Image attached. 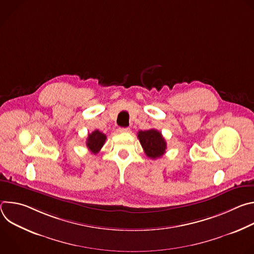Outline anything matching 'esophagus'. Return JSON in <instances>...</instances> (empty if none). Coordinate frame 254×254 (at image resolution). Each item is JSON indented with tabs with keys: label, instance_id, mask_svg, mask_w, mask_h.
<instances>
[{
	"label": "esophagus",
	"instance_id": "34e87169",
	"mask_svg": "<svg viewBox=\"0 0 254 254\" xmlns=\"http://www.w3.org/2000/svg\"><path fill=\"white\" fill-rule=\"evenodd\" d=\"M119 131H120V132H129V131H130V128H129V127H120V128H119Z\"/></svg>",
	"mask_w": 254,
	"mask_h": 254
}]
</instances>
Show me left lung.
I'll list each match as a JSON object with an SVG mask.
<instances>
[{
    "instance_id": "1",
    "label": "left lung",
    "mask_w": 254,
    "mask_h": 254,
    "mask_svg": "<svg viewBox=\"0 0 254 254\" xmlns=\"http://www.w3.org/2000/svg\"><path fill=\"white\" fill-rule=\"evenodd\" d=\"M137 137L144 154L149 158L155 160L157 158H161L166 153L167 142L159 130L154 128L140 130L137 133Z\"/></svg>"
}]
</instances>
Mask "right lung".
Segmentation results:
<instances>
[{"instance_id":"right-lung-1","label":"right lung","mask_w":254,"mask_h":254,"mask_svg":"<svg viewBox=\"0 0 254 254\" xmlns=\"http://www.w3.org/2000/svg\"><path fill=\"white\" fill-rule=\"evenodd\" d=\"M105 139H106V135L101 131H99L98 129H95L94 131L88 134V137L86 140V146L88 150L95 155L102 148V146L105 142Z\"/></svg>"}]
</instances>
